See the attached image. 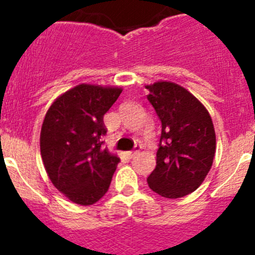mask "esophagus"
I'll return each mask as SVG.
<instances>
[{"mask_svg": "<svg viewBox=\"0 0 255 255\" xmlns=\"http://www.w3.org/2000/svg\"><path fill=\"white\" fill-rule=\"evenodd\" d=\"M139 153V148H135V150H132V151H128L127 153V155H128V158H133V156H135L137 155V154Z\"/></svg>", "mask_w": 255, "mask_h": 255, "instance_id": "1", "label": "esophagus"}]
</instances>
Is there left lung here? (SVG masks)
<instances>
[{
  "instance_id": "1",
  "label": "left lung",
  "mask_w": 255,
  "mask_h": 255,
  "mask_svg": "<svg viewBox=\"0 0 255 255\" xmlns=\"http://www.w3.org/2000/svg\"><path fill=\"white\" fill-rule=\"evenodd\" d=\"M161 121V137L149 187L166 199L194 192L207 176L216 153V133L206 107L175 82L145 85Z\"/></svg>"
}]
</instances>
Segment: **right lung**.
Returning a JSON list of instances; mask_svg holds the SVG:
<instances>
[{
  "label": "right lung",
  "instance_id": "1",
  "mask_svg": "<svg viewBox=\"0 0 255 255\" xmlns=\"http://www.w3.org/2000/svg\"><path fill=\"white\" fill-rule=\"evenodd\" d=\"M121 87L80 84L51 104L40 130L49 179L71 202L94 205L109 190L120 158L104 148V116Z\"/></svg>",
  "mask_w": 255,
  "mask_h": 255
}]
</instances>
